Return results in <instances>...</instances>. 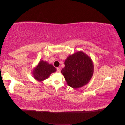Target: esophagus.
I'll return each mask as SVG.
<instances>
[{
	"instance_id": "34e87169",
	"label": "esophagus",
	"mask_w": 125,
	"mask_h": 125,
	"mask_svg": "<svg viewBox=\"0 0 125 125\" xmlns=\"http://www.w3.org/2000/svg\"><path fill=\"white\" fill-rule=\"evenodd\" d=\"M57 73H60V69L59 68H57Z\"/></svg>"
}]
</instances>
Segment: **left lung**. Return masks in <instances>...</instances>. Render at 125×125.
Returning <instances> with one entry per match:
<instances>
[{
  "instance_id": "8db88e82",
  "label": "left lung",
  "mask_w": 125,
  "mask_h": 125,
  "mask_svg": "<svg viewBox=\"0 0 125 125\" xmlns=\"http://www.w3.org/2000/svg\"><path fill=\"white\" fill-rule=\"evenodd\" d=\"M94 70L92 59L82 52L70 55L65 62L61 73L67 84L73 88L86 85L91 79Z\"/></svg>"
}]
</instances>
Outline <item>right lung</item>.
Masks as SVG:
<instances>
[{
    "instance_id": "1",
    "label": "right lung",
    "mask_w": 125,
    "mask_h": 125,
    "mask_svg": "<svg viewBox=\"0 0 125 125\" xmlns=\"http://www.w3.org/2000/svg\"><path fill=\"white\" fill-rule=\"evenodd\" d=\"M56 71V68L51 64L41 60L33 70V77L37 81H42L48 78L52 73H55Z\"/></svg>"
}]
</instances>
